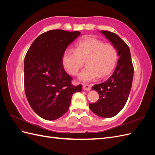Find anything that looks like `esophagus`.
I'll return each instance as SVG.
<instances>
[{"mask_svg":"<svg viewBox=\"0 0 155 155\" xmlns=\"http://www.w3.org/2000/svg\"><path fill=\"white\" fill-rule=\"evenodd\" d=\"M83 88L84 91H89L91 90V87H90V85H87V84H85V85L83 86Z\"/></svg>","mask_w":155,"mask_h":155,"instance_id":"esophagus-1","label":"esophagus"}]
</instances>
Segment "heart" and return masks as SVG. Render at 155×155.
Masks as SVG:
<instances>
[{
  "label": "heart",
  "mask_w": 155,
  "mask_h": 155,
  "mask_svg": "<svg viewBox=\"0 0 155 155\" xmlns=\"http://www.w3.org/2000/svg\"><path fill=\"white\" fill-rule=\"evenodd\" d=\"M118 57V51L114 45L87 37L78 42L75 50L67 49L64 51L62 63L67 71L75 76L85 61L87 67L79 74L78 79L87 82L96 80L100 75L104 77L110 74L116 66Z\"/></svg>",
  "instance_id": "1"
}]
</instances>
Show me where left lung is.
<instances>
[{"label":"left lung","instance_id":"left-lung-1","mask_svg":"<svg viewBox=\"0 0 155 155\" xmlns=\"http://www.w3.org/2000/svg\"><path fill=\"white\" fill-rule=\"evenodd\" d=\"M100 33L114 46L120 58L112 76L107 81L92 87V90L99 94L100 98L94 104H89V108L101 118H112L122 110L127 101L134 68L127 45L114 33L104 30Z\"/></svg>","mask_w":155,"mask_h":155}]
</instances>
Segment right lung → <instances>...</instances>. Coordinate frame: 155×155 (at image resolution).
Segmentation results:
<instances>
[{"instance_id": "obj_1", "label": "right lung", "mask_w": 155, "mask_h": 155, "mask_svg": "<svg viewBox=\"0 0 155 155\" xmlns=\"http://www.w3.org/2000/svg\"><path fill=\"white\" fill-rule=\"evenodd\" d=\"M81 32L53 30L34 40L25 58V91L32 109L46 120L59 118L68 110L72 96L82 85H72L64 71V51Z\"/></svg>"}]
</instances>
